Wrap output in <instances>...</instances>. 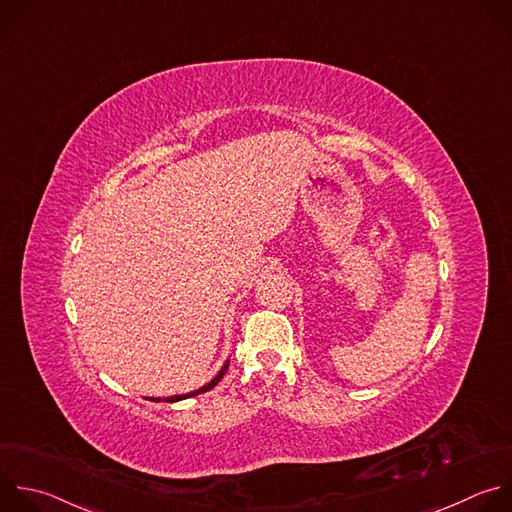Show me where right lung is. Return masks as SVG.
<instances>
[{
    "mask_svg": "<svg viewBox=\"0 0 512 512\" xmlns=\"http://www.w3.org/2000/svg\"><path fill=\"white\" fill-rule=\"evenodd\" d=\"M227 368H229V360L223 364V368L219 370V374L209 382V384H205L203 388H199V390H195V392H189V394H179V396H168V398H164L162 402H181V400H187V398H193V396H199V394H203V392H209L211 388H215L219 382H221V378L225 376V372H227ZM152 402H160V398H152Z\"/></svg>",
    "mask_w": 512,
    "mask_h": 512,
    "instance_id": "right-lung-1",
    "label": "right lung"
}]
</instances>
